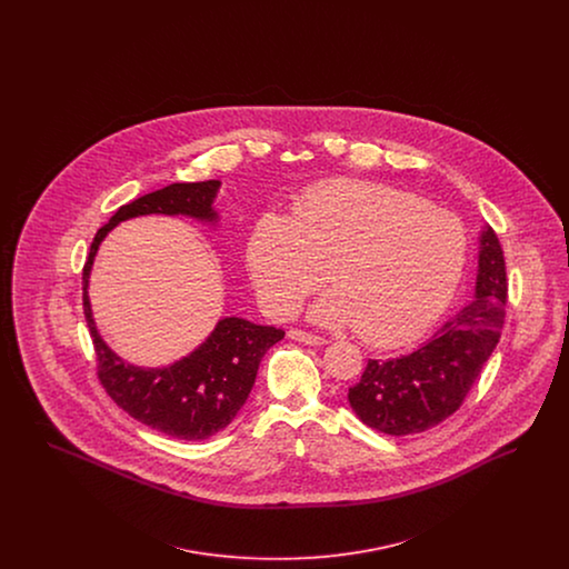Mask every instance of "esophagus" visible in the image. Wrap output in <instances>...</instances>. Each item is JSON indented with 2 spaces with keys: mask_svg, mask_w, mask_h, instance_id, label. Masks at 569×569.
<instances>
[{
  "mask_svg": "<svg viewBox=\"0 0 569 569\" xmlns=\"http://www.w3.org/2000/svg\"><path fill=\"white\" fill-rule=\"evenodd\" d=\"M288 337H290L292 341H300V343H307V346H325L326 343L325 337L311 335V332H305V330H298V328L288 330Z\"/></svg>",
  "mask_w": 569,
  "mask_h": 569,
  "instance_id": "esophagus-1",
  "label": "esophagus"
}]
</instances>
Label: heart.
Instances as JSON below:
<instances>
[{"label":"heart","mask_w":569,"mask_h":569,"mask_svg":"<svg viewBox=\"0 0 569 569\" xmlns=\"http://www.w3.org/2000/svg\"><path fill=\"white\" fill-rule=\"evenodd\" d=\"M244 260L272 316H292L328 269L335 288L311 307V320L353 326L373 346H399L450 302L467 260V230L452 211L413 193L337 179L302 191L292 217H258Z\"/></svg>","instance_id":"obj_1"}]
</instances>
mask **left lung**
I'll use <instances>...</instances> for the list:
<instances>
[{
    "label": "left lung",
    "mask_w": 569,
    "mask_h": 569,
    "mask_svg": "<svg viewBox=\"0 0 569 569\" xmlns=\"http://www.w3.org/2000/svg\"><path fill=\"white\" fill-rule=\"evenodd\" d=\"M506 302L503 249L495 230L485 226L473 300L418 350L369 360L348 392L353 413L379 433L397 437L422 433L450 418L499 343Z\"/></svg>",
    "instance_id": "8db88e82"
}]
</instances>
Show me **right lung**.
<instances>
[{
	"label": "right lung",
	"instance_id": "1",
	"mask_svg": "<svg viewBox=\"0 0 569 569\" xmlns=\"http://www.w3.org/2000/svg\"><path fill=\"white\" fill-rule=\"evenodd\" d=\"M219 186V181L172 183L123 204L98 230L82 269V309L98 356V378L104 390L138 422L186 441L207 439L234 420L253 388L262 356L286 332L243 318H223L193 352L168 367L144 369L126 362L104 343L93 322L87 288L98 247L117 223L153 213L217 223L219 216L213 200Z\"/></svg>",
	"mask_w": 569,
	"mask_h": 569
}]
</instances>
